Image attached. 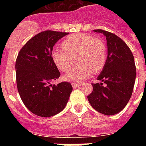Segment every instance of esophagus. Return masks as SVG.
I'll list each match as a JSON object with an SVG mask.
<instances>
[{"mask_svg": "<svg viewBox=\"0 0 146 146\" xmlns=\"http://www.w3.org/2000/svg\"><path fill=\"white\" fill-rule=\"evenodd\" d=\"M72 86H73V89H76V88L80 87V84H77V83H72Z\"/></svg>", "mask_w": 146, "mask_h": 146, "instance_id": "34e87169", "label": "esophagus"}]
</instances>
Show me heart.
I'll return each instance as SVG.
<instances>
[{"label":"heart","instance_id":"1","mask_svg":"<svg viewBox=\"0 0 146 146\" xmlns=\"http://www.w3.org/2000/svg\"><path fill=\"white\" fill-rule=\"evenodd\" d=\"M80 65L64 76L66 81L79 83L86 80L92 73L103 70L107 60V46L100 37H93L86 33L72 35L64 40L62 48L53 50V60L62 72H66L75 63Z\"/></svg>","mask_w":146,"mask_h":146}]
</instances>
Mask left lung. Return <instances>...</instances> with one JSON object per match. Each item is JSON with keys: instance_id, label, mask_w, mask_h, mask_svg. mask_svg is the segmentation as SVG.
Masks as SVG:
<instances>
[{"instance_id": "left-lung-1", "label": "left lung", "mask_w": 146, "mask_h": 146, "mask_svg": "<svg viewBox=\"0 0 146 146\" xmlns=\"http://www.w3.org/2000/svg\"><path fill=\"white\" fill-rule=\"evenodd\" d=\"M94 32L106 36L108 57L93 90L87 96L95 110L105 115L119 113L129 102L136 80V69L131 50L120 37L102 29Z\"/></svg>"}]
</instances>
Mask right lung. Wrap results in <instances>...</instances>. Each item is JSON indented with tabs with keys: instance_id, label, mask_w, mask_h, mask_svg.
<instances>
[{
	"instance_id": "obj_1",
	"label": "right lung",
	"mask_w": 146,
	"mask_h": 146,
	"mask_svg": "<svg viewBox=\"0 0 146 146\" xmlns=\"http://www.w3.org/2000/svg\"><path fill=\"white\" fill-rule=\"evenodd\" d=\"M68 33L46 30L29 39L16 60L17 86L25 106L35 115L49 117L66 107L73 87L68 82L50 85L60 76L53 60L55 43Z\"/></svg>"
}]
</instances>
